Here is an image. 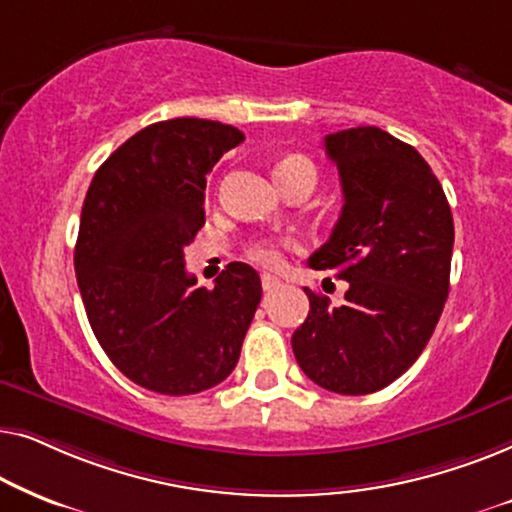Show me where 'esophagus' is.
I'll list each match as a JSON object with an SVG mask.
<instances>
[{"mask_svg":"<svg viewBox=\"0 0 512 512\" xmlns=\"http://www.w3.org/2000/svg\"><path fill=\"white\" fill-rule=\"evenodd\" d=\"M261 286H263V291H275L277 286H282V279L275 277V275H270V272H263V275H261Z\"/></svg>","mask_w":512,"mask_h":512,"instance_id":"1","label":"esophagus"}]
</instances>
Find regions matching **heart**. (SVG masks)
Listing matches in <instances>:
<instances>
[{"mask_svg":"<svg viewBox=\"0 0 512 512\" xmlns=\"http://www.w3.org/2000/svg\"><path fill=\"white\" fill-rule=\"evenodd\" d=\"M298 172H310V174H314V179H317V170H314V165L303 156L284 158L282 163L277 165L275 177H277V181H282L286 177H293V174H298ZM282 247H293V240H289V237H282V240H277V237H261V240L249 242L247 254L251 261L272 265L279 261V251H282Z\"/></svg>","mask_w":512,"mask_h":512,"instance_id":"heart-1","label":"heart"}]
</instances>
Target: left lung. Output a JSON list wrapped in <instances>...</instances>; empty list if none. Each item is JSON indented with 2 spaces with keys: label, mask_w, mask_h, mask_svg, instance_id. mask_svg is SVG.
Returning a JSON list of instances; mask_svg holds the SVG:
<instances>
[{
  "label": "left lung",
  "mask_w": 512,
  "mask_h": 512,
  "mask_svg": "<svg viewBox=\"0 0 512 512\" xmlns=\"http://www.w3.org/2000/svg\"><path fill=\"white\" fill-rule=\"evenodd\" d=\"M345 205L310 268L345 279V303L305 289L310 314L291 347L303 373L335 394L398 380L424 352L447 293L454 223L443 186L410 144L375 125L326 135Z\"/></svg>",
  "instance_id": "1"
}]
</instances>
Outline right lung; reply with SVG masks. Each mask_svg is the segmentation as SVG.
I'll return each mask as SVG.
<instances>
[{"mask_svg":"<svg viewBox=\"0 0 512 512\" xmlns=\"http://www.w3.org/2000/svg\"><path fill=\"white\" fill-rule=\"evenodd\" d=\"M240 142L219 121L153 123L104 160L83 200L74 270L90 328L111 363L156 394L226 380L261 303L251 265L230 263L205 289L184 263L205 226L207 174Z\"/></svg>","mask_w":512,"mask_h":512,"instance_id":"obj_1","label":"right lung"}]
</instances>
